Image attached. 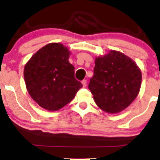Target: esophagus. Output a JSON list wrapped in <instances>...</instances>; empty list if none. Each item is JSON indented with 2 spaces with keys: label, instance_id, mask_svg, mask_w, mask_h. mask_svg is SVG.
<instances>
[{
  "label": "esophagus",
  "instance_id": "34e87169",
  "mask_svg": "<svg viewBox=\"0 0 160 160\" xmlns=\"http://www.w3.org/2000/svg\"><path fill=\"white\" fill-rule=\"evenodd\" d=\"M82 84H83V88H86V87H87V80H82Z\"/></svg>",
  "mask_w": 160,
  "mask_h": 160
}]
</instances>
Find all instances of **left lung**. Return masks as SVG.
I'll return each instance as SVG.
<instances>
[{
  "mask_svg": "<svg viewBox=\"0 0 160 160\" xmlns=\"http://www.w3.org/2000/svg\"><path fill=\"white\" fill-rule=\"evenodd\" d=\"M141 83L142 72L137 64L124 53L111 50L95 59L88 88L101 110L117 114L133 102Z\"/></svg>",
  "mask_w": 160,
  "mask_h": 160,
  "instance_id": "8db88e82",
  "label": "left lung"
}]
</instances>
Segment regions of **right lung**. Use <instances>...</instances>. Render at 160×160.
<instances>
[{"label": "right lung", "instance_id": "right-lung-1", "mask_svg": "<svg viewBox=\"0 0 160 160\" xmlns=\"http://www.w3.org/2000/svg\"><path fill=\"white\" fill-rule=\"evenodd\" d=\"M70 52L61 43H49L25 64L24 77L32 99L47 111H58L74 98L82 83L74 77Z\"/></svg>", "mask_w": 160, "mask_h": 160}]
</instances>
